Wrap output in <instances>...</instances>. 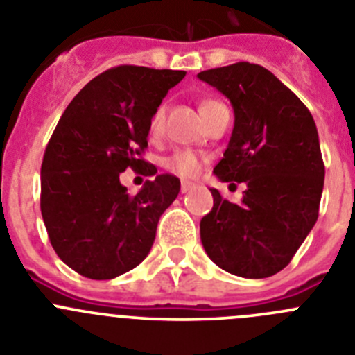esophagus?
<instances>
[{
    "label": "esophagus",
    "mask_w": 355,
    "mask_h": 355,
    "mask_svg": "<svg viewBox=\"0 0 355 355\" xmlns=\"http://www.w3.org/2000/svg\"><path fill=\"white\" fill-rule=\"evenodd\" d=\"M193 187H196V184L190 183V181H181V192H183V193L190 192V190H192Z\"/></svg>",
    "instance_id": "esophagus-1"
}]
</instances>
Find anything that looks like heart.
I'll list each match as a JSON object with an SVG mask.
<instances>
[{
    "instance_id": "obj_1",
    "label": "heart",
    "mask_w": 355,
    "mask_h": 355,
    "mask_svg": "<svg viewBox=\"0 0 355 355\" xmlns=\"http://www.w3.org/2000/svg\"><path fill=\"white\" fill-rule=\"evenodd\" d=\"M215 103L216 101H205L200 105V112H205L208 106L215 105ZM165 114H167V106L165 105H159L155 110V114H153L149 121L150 135H158L162 131L163 122H165ZM165 167L172 174L181 175V178H193V175L199 174L200 167H202V158L196 155L193 150H178L172 156H168L167 162H165Z\"/></svg>"
}]
</instances>
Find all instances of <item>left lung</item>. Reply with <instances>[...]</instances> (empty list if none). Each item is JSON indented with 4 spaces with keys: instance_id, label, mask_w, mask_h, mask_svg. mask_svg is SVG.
I'll return each instance as SVG.
<instances>
[{
    "instance_id": "obj_1",
    "label": "left lung",
    "mask_w": 355,
    "mask_h": 355,
    "mask_svg": "<svg viewBox=\"0 0 355 355\" xmlns=\"http://www.w3.org/2000/svg\"><path fill=\"white\" fill-rule=\"evenodd\" d=\"M197 78L234 110L231 140L213 172L247 184L238 205L211 188L200 241L222 270L270 277L291 261L318 218L325 167L316 124L299 97L258 64L238 62Z\"/></svg>"
}]
</instances>
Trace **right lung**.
Masks as SVG:
<instances>
[{"mask_svg":"<svg viewBox=\"0 0 355 355\" xmlns=\"http://www.w3.org/2000/svg\"><path fill=\"white\" fill-rule=\"evenodd\" d=\"M184 71L119 65L85 85L49 139L40 167V211L58 258L89 279H114L146 259L159 216L180 193L159 174L130 196L119 175L142 159L149 121Z\"/></svg>","mask_w":355,"mask_h":355,"instance_id":"obj_1","label":"right lung"}]
</instances>
